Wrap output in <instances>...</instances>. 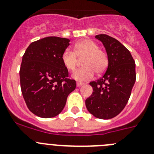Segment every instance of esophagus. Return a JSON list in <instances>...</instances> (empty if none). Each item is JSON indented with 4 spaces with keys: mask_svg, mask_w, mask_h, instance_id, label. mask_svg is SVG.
<instances>
[{
    "mask_svg": "<svg viewBox=\"0 0 154 154\" xmlns=\"http://www.w3.org/2000/svg\"><path fill=\"white\" fill-rule=\"evenodd\" d=\"M77 87H81L82 85H84V83H82V82H77Z\"/></svg>",
    "mask_w": 154,
    "mask_h": 154,
    "instance_id": "esophagus-1",
    "label": "esophagus"
}]
</instances>
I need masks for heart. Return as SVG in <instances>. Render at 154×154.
<instances>
[{"label": "heart", "mask_w": 154, "mask_h": 154, "mask_svg": "<svg viewBox=\"0 0 154 154\" xmlns=\"http://www.w3.org/2000/svg\"><path fill=\"white\" fill-rule=\"evenodd\" d=\"M84 67L79 69L72 74V78L77 81H86L94 76V72L101 74L108 66V57L105 51L99 49L98 45L91 39H85L75 45L74 52L66 49L62 54L63 66L69 71L75 69L79 59Z\"/></svg>", "instance_id": "obj_1"}]
</instances>
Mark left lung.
<instances>
[{"instance_id": "1", "label": "left lung", "mask_w": 154, "mask_h": 154, "mask_svg": "<svg viewBox=\"0 0 154 154\" xmlns=\"http://www.w3.org/2000/svg\"><path fill=\"white\" fill-rule=\"evenodd\" d=\"M106 49L108 66L101 79L89 83L93 92L85 100L88 111L95 118L111 119L126 106L136 81L135 62L130 51L106 34L96 35Z\"/></svg>"}]
</instances>
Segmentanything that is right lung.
<instances>
[{
    "instance_id": "1",
    "label": "right lung",
    "mask_w": 154,
    "mask_h": 154,
    "mask_svg": "<svg viewBox=\"0 0 154 154\" xmlns=\"http://www.w3.org/2000/svg\"><path fill=\"white\" fill-rule=\"evenodd\" d=\"M69 39L48 36L29 44L23 56L20 80L23 97L29 111L40 118L58 115L68 95L76 87L63 66L62 54Z\"/></svg>"
}]
</instances>
